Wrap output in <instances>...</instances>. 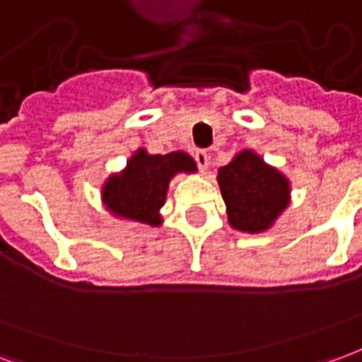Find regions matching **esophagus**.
Wrapping results in <instances>:
<instances>
[{
    "mask_svg": "<svg viewBox=\"0 0 362 362\" xmlns=\"http://www.w3.org/2000/svg\"><path fill=\"white\" fill-rule=\"evenodd\" d=\"M194 158H196L197 166H199V170H207V166H209V153L204 149H197L196 153H194Z\"/></svg>",
    "mask_w": 362,
    "mask_h": 362,
    "instance_id": "1",
    "label": "esophagus"
}]
</instances>
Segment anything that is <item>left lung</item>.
<instances>
[{
	"label": "left lung",
	"instance_id": "left-lung-1",
	"mask_svg": "<svg viewBox=\"0 0 362 362\" xmlns=\"http://www.w3.org/2000/svg\"><path fill=\"white\" fill-rule=\"evenodd\" d=\"M228 223L244 233H262L288 204V182L252 151L238 153L219 168Z\"/></svg>",
	"mask_w": 362,
	"mask_h": 362
}]
</instances>
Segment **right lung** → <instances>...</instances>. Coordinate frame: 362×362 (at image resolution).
<instances>
[{
    "mask_svg": "<svg viewBox=\"0 0 362 362\" xmlns=\"http://www.w3.org/2000/svg\"><path fill=\"white\" fill-rule=\"evenodd\" d=\"M196 163L186 153L147 155L137 151L119 176H112L103 189L104 204L112 213L145 225H160L168 182L176 173H194Z\"/></svg>",
    "mask_w": 362,
    "mask_h": 362,
    "instance_id": "add662e5",
    "label": "right lung"
}]
</instances>
